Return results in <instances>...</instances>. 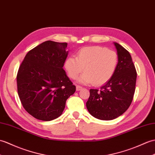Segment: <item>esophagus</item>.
<instances>
[{"instance_id": "obj_1", "label": "esophagus", "mask_w": 155, "mask_h": 155, "mask_svg": "<svg viewBox=\"0 0 155 155\" xmlns=\"http://www.w3.org/2000/svg\"><path fill=\"white\" fill-rule=\"evenodd\" d=\"M82 86H78V85H77V86H76V90H77V91H81V90H82Z\"/></svg>"}]
</instances>
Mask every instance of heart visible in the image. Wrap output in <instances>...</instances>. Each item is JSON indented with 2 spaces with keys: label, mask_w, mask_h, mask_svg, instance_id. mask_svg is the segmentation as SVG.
I'll return each instance as SVG.
<instances>
[{
  "label": "heart",
  "mask_w": 155,
  "mask_h": 155,
  "mask_svg": "<svg viewBox=\"0 0 155 155\" xmlns=\"http://www.w3.org/2000/svg\"><path fill=\"white\" fill-rule=\"evenodd\" d=\"M118 55L113 50L100 46L86 47L77 53V58L68 57L64 68L72 79H76L82 71L84 73L79 78L82 84L93 83L100 86L106 83L116 70Z\"/></svg>",
  "instance_id": "heart-1"
}]
</instances>
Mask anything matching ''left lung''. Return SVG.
<instances>
[{
    "label": "left lung",
    "instance_id": "left-lung-1",
    "mask_svg": "<svg viewBox=\"0 0 155 155\" xmlns=\"http://www.w3.org/2000/svg\"><path fill=\"white\" fill-rule=\"evenodd\" d=\"M118 55L116 70L100 90H90L86 107L92 116L101 120H111L126 111L134 98L137 72L130 53L114 42Z\"/></svg>",
    "mask_w": 155,
    "mask_h": 155
}]
</instances>
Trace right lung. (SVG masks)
I'll return each instance as SVG.
<instances>
[{
    "label": "right lung",
    "instance_id": "add662e5",
    "mask_svg": "<svg viewBox=\"0 0 155 155\" xmlns=\"http://www.w3.org/2000/svg\"><path fill=\"white\" fill-rule=\"evenodd\" d=\"M67 43L46 41L28 51L18 71V93L31 116L51 121L59 117L76 86L63 69Z\"/></svg>",
    "mask_w": 155,
    "mask_h": 155
}]
</instances>
